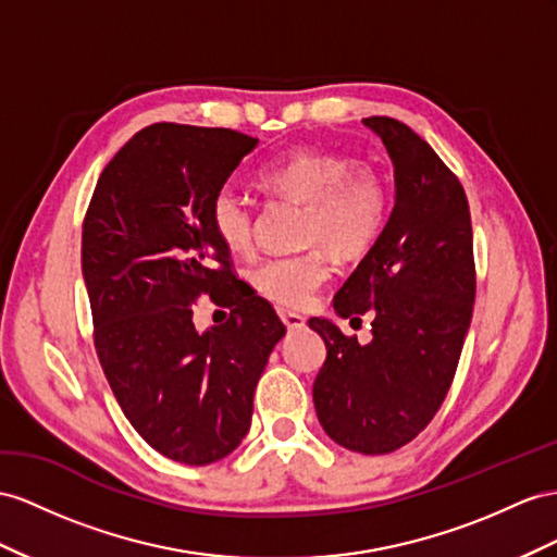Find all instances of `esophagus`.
Here are the masks:
<instances>
[{"label":"esophagus","instance_id":"obj_1","mask_svg":"<svg viewBox=\"0 0 557 557\" xmlns=\"http://www.w3.org/2000/svg\"><path fill=\"white\" fill-rule=\"evenodd\" d=\"M280 318L284 322V326H287L289 332L294 330H304L306 326V318L298 315V312H292V310H280Z\"/></svg>","mask_w":557,"mask_h":557}]
</instances>
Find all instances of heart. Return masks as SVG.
Returning a JSON list of instances; mask_svg holds the SVG:
<instances>
[{
  "mask_svg": "<svg viewBox=\"0 0 557 557\" xmlns=\"http://www.w3.org/2000/svg\"><path fill=\"white\" fill-rule=\"evenodd\" d=\"M265 193L304 205L298 237L306 251L273 256L251 270V287L270 304L304 308L330 277V249L355 261L372 249L388 223L391 190L372 166H355L350 157L301 148L259 171ZM209 223L221 245L237 256L251 251L253 211L233 188L213 193Z\"/></svg>",
  "mask_w": 557,
  "mask_h": 557,
  "instance_id": "b5f03b06",
  "label": "heart"
}]
</instances>
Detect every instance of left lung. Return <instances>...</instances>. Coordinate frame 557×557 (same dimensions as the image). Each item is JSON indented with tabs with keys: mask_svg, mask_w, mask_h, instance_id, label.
Instances as JSON below:
<instances>
[{
	"mask_svg": "<svg viewBox=\"0 0 557 557\" xmlns=\"http://www.w3.org/2000/svg\"><path fill=\"white\" fill-rule=\"evenodd\" d=\"M362 122L393 160L395 207L334 310L355 320L369 312L372 341L310 318L326 346L312 400L341 447L388 454L414 440L449 393L473 318V227L463 185L419 134L393 117Z\"/></svg>",
	"mask_w": 557,
	"mask_h": 557,
	"instance_id": "8db88e82",
	"label": "left lung"
}]
</instances>
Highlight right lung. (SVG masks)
I'll return each mask as SVG.
<instances>
[{
	"mask_svg": "<svg viewBox=\"0 0 557 557\" xmlns=\"http://www.w3.org/2000/svg\"><path fill=\"white\" fill-rule=\"evenodd\" d=\"M259 138L157 122L112 157L82 225L94 346L124 417L152 449L207 466L247 435L277 312L233 273L209 205ZM199 295L232 308L199 333Z\"/></svg>",
	"mask_w": 557,
	"mask_h": 557,
	"instance_id": "add662e5",
	"label": "right lung"
}]
</instances>
